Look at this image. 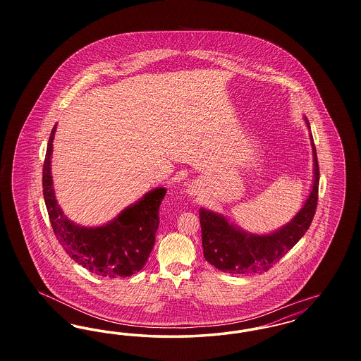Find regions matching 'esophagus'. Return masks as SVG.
Wrapping results in <instances>:
<instances>
[{"instance_id": "34e87169", "label": "esophagus", "mask_w": 361, "mask_h": 361, "mask_svg": "<svg viewBox=\"0 0 361 361\" xmlns=\"http://www.w3.org/2000/svg\"><path fill=\"white\" fill-rule=\"evenodd\" d=\"M188 192L192 195V196H196V195H199V187H197V184H190L189 185Z\"/></svg>"}]
</instances>
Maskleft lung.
<instances>
[{
    "label": "left lung",
    "instance_id": "1",
    "mask_svg": "<svg viewBox=\"0 0 361 361\" xmlns=\"http://www.w3.org/2000/svg\"><path fill=\"white\" fill-rule=\"evenodd\" d=\"M306 123L310 127L309 121ZM311 145L314 155V184L311 193L303 208L290 224L280 230L268 235L247 234L228 224L222 215L200 208L203 252L211 265L233 275L267 272L305 235L315 215L319 187V166L312 137Z\"/></svg>",
    "mask_w": 361,
    "mask_h": 361
}]
</instances>
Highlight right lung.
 <instances>
[{"instance_id": "1", "label": "right lung", "mask_w": 361, "mask_h": 361, "mask_svg": "<svg viewBox=\"0 0 361 361\" xmlns=\"http://www.w3.org/2000/svg\"><path fill=\"white\" fill-rule=\"evenodd\" d=\"M54 127L43 164V196L50 224L61 246L75 262L93 275L127 277L139 272L150 256L159 224V206L166 189L146 193L112 222L81 227L70 222L58 206L52 189L51 153Z\"/></svg>"}]
</instances>
